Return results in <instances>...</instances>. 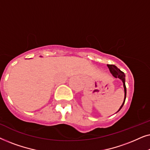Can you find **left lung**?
Returning a JSON list of instances; mask_svg holds the SVG:
<instances>
[{
    "label": "left lung",
    "mask_w": 150,
    "mask_h": 150,
    "mask_svg": "<svg viewBox=\"0 0 150 150\" xmlns=\"http://www.w3.org/2000/svg\"><path fill=\"white\" fill-rule=\"evenodd\" d=\"M107 66L108 67V69H109L110 73H111L113 75L115 78H119V79H120L121 81H122L123 85H124V102H123V103L122 104V106H120V109L117 110V112H119L121 110V108H122V106H124L125 100H126V84H125V82H126V79H125V76H125V74L123 72V71H121L120 69H119L117 67L115 66V65H107Z\"/></svg>",
    "instance_id": "8db88e82"
}]
</instances>
